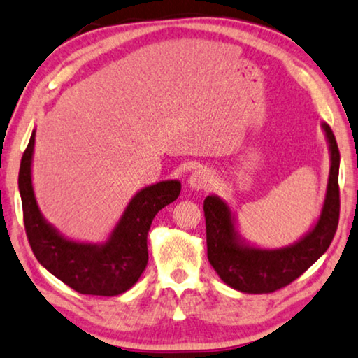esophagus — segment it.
<instances>
[{"mask_svg":"<svg viewBox=\"0 0 358 358\" xmlns=\"http://www.w3.org/2000/svg\"><path fill=\"white\" fill-rule=\"evenodd\" d=\"M189 187L192 190H208L213 187V174L212 171L207 168H199L195 169L187 179Z\"/></svg>","mask_w":358,"mask_h":358,"instance_id":"34e87169","label":"esophagus"}]
</instances>
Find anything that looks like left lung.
I'll return each instance as SVG.
<instances>
[{"instance_id":"8db88e82","label":"left lung","mask_w":358,"mask_h":358,"mask_svg":"<svg viewBox=\"0 0 358 358\" xmlns=\"http://www.w3.org/2000/svg\"><path fill=\"white\" fill-rule=\"evenodd\" d=\"M331 155L329 179L320 218L310 231L285 248L266 249L249 244L238 231L236 217L223 199L203 200L208 261L228 287L243 293H271L287 287L327 251L339 223L341 155L331 127L322 122Z\"/></svg>"}]
</instances>
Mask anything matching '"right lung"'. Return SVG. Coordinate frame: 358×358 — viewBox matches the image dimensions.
<instances>
[{"instance_id":"1","label":"right lung","mask_w":358,"mask_h":358,"mask_svg":"<svg viewBox=\"0 0 358 358\" xmlns=\"http://www.w3.org/2000/svg\"><path fill=\"white\" fill-rule=\"evenodd\" d=\"M36 130L21 159L19 194L24 227L34 256L58 280L83 295L115 296L138 282L148 264V231L156 213L180 194L178 179L161 180L138 190L104 243L70 239L43 218L32 185Z\"/></svg>"}]
</instances>
